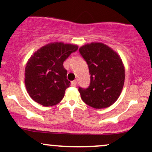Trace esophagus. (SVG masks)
Segmentation results:
<instances>
[{
    "instance_id": "obj_1",
    "label": "esophagus",
    "mask_w": 152,
    "mask_h": 152,
    "mask_svg": "<svg viewBox=\"0 0 152 152\" xmlns=\"http://www.w3.org/2000/svg\"><path fill=\"white\" fill-rule=\"evenodd\" d=\"M76 84H77V81H71V86H74V87L76 86Z\"/></svg>"
}]
</instances>
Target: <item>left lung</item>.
Masks as SVG:
<instances>
[{"mask_svg": "<svg viewBox=\"0 0 152 152\" xmlns=\"http://www.w3.org/2000/svg\"><path fill=\"white\" fill-rule=\"evenodd\" d=\"M88 66L90 86L78 88L81 99L94 109L112 105L119 97L125 80V69L119 55L107 45L92 42L79 48Z\"/></svg>", "mask_w": 152, "mask_h": 152, "instance_id": "8db88e82", "label": "left lung"}]
</instances>
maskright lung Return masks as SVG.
<instances>
[{
    "label": "right lung",
    "instance_id": "1",
    "mask_svg": "<svg viewBox=\"0 0 152 152\" xmlns=\"http://www.w3.org/2000/svg\"><path fill=\"white\" fill-rule=\"evenodd\" d=\"M77 45L53 42L36 50L28 60L25 85L34 102L43 106L56 105L71 85L64 62L78 49Z\"/></svg>",
    "mask_w": 152,
    "mask_h": 152
}]
</instances>
